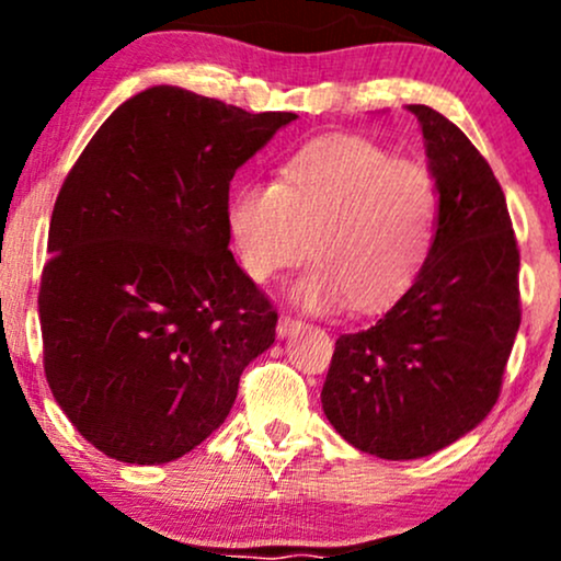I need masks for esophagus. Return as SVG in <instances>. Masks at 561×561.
I'll use <instances>...</instances> for the list:
<instances>
[{
  "label": "esophagus",
  "mask_w": 561,
  "mask_h": 561,
  "mask_svg": "<svg viewBox=\"0 0 561 561\" xmlns=\"http://www.w3.org/2000/svg\"><path fill=\"white\" fill-rule=\"evenodd\" d=\"M302 327V319L298 317H289V313H282L279 317V324H276V332H279V337H287V334L298 332Z\"/></svg>",
  "instance_id": "esophagus-1"
}]
</instances>
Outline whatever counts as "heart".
<instances>
[{"label":"heart","mask_w":561,"mask_h":561,"mask_svg":"<svg viewBox=\"0 0 561 561\" xmlns=\"http://www.w3.org/2000/svg\"><path fill=\"white\" fill-rule=\"evenodd\" d=\"M440 190L433 171L364 137L300 147L276 182H242L227 203V231L242 272L272 282L311 253L295 285L308 308L351 300L362 313L401 300L435 248ZM309 242L306 243L305 240Z\"/></svg>","instance_id":"b5f03b06"}]
</instances>
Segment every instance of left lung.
<instances>
[{"mask_svg":"<svg viewBox=\"0 0 561 561\" xmlns=\"http://www.w3.org/2000/svg\"><path fill=\"white\" fill-rule=\"evenodd\" d=\"M440 190L435 248L420 279L362 332L340 334L321 405L351 446L420 459L485 420L517 337L519 250L488 160L427 105H409Z\"/></svg>","mask_w":561,"mask_h":561,"instance_id":"1","label":"left lung"}]
</instances>
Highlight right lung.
<instances>
[{
  "label": "right lung",
  "instance_id": "1",
  "mask_svg": "<svg viewBox=\"0 0 561 561\" xmlns=\"http://www.w3.org/2000/svg\"><path fill=\"white\" fill-rule=\"evenodd\" d=\"M179 87L115 111L62 182L38 287L44 375L73 427L126 465L218 430L276 308L229 250V182L295 121Z\"/></svg>",
  "mask_w": 561,
  "mask_h": 561
}]
</instances>
